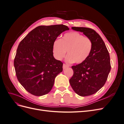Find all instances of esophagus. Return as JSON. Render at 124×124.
Listing matches in <instances>:
<instances>
[{
    "label": "esophagus",
    "instance_id": "1",
    "mask_svg": "<svg viewBox=\"0 0 124 124\" xmlns=\"http://www.w3.org/2000/svg\"><path fill=\"white\" fill-rule=\"evenodd\" d=\"M69 67V65L65 64V63H63V67H62L63 69H65L66 68H67V67Z\"/></svg>",
    "mask_w": 124,
    "mask_h": 124
}]
</instances>
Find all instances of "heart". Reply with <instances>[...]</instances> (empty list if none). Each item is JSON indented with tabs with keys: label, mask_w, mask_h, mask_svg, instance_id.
Returning a JSON list of instances; mask_svg holds the SVG:
<instances>
[{
	"label": "heart",
	"mask_w": 124,
	"mask_h": 124,
	"mask_svg": "<svg viewBox=\"0 0 124 124\" xmlns=\"http://www.w3.org/2000/svg\"><path fill=\"white\" fill-rule=\"evenodd\" d=\"M92 47L91 39L73 31L66 33L61 40H55L53 44V52L55 58L61 61L67 51V61L78 64L88 58Z\"/></svg>",
	"instance_id": "1"
}]
</instances>
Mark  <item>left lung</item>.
I'll return each mask as SVG.
<instances>
[{"instance_id": "obj_1", "label": "left lung", "mask_w": 124, "mask_h": 124, "mask_svg": "<svg viewBox=\"0 0 124 124\" xmlns=\"http://www.w3.org/2000/svg\"><path fill=\"white\" fill-rule=\"evenodd\" d=\"M91 40L93 47L89 57L80 64L72 66L73 75L69 82L73 91L82 97L94 94L102 88L111 70L110 58L103 40L94 30L72 27Z\"/></svg>"}]
</instances>
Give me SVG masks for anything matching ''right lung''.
<instances>
[{
    "mask_svg": "<svg viewBox=\"0 0 124 124\" xmlns=\"http://www.w3.org/2000/svg\"><path fill=\"white\" fill-rule=\"evenodd\" d=\"M69 29L63 25L39 26L18 45L14 61L15 70L18 81L31 94H47L56 76L62 71V62L54 57L53 44L61 33Z\"/></svg>",
    "mask_w": 124,
    "mask_h": 124,
    "instance_id": "add662e5",
    "label": "right lung"
}]
</instances>
